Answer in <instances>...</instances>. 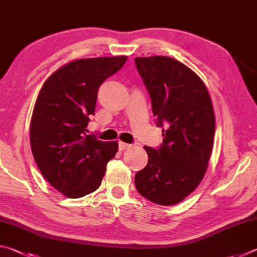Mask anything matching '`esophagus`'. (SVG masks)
Returning a JSON list of instances; mask_svg holds the SVG:
<instances>
[{
  "instance_id": "esophagus-1",
  "label": "esophagus",
  "mask_w": 257,
  "mask_h": 257,
  "mask_svg": "<svg viewBox=\"0 0 257 257\" xmlns=\"http://www.w3.org/2000/svg\"><path fill=\"white\" fill-rule=\"evenodd\" d=\"M132 147V145L130 144H127V143H123V142H119V149L121 151H124V150H128Z\"/></svg>"
}]
</instances>
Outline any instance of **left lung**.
Listing matches in <instances>:
<instances>
[{
    "label": "left lung",
    "instance_id": "obj_1",
    "mask_svg": "<svg viewBox=\"0 0 257 257\" xmlns=\"http://www.w3.org/2000/svg\"><path fill=\"white\" fill-rule=\"evenodd\" d=\"M147 88L156 124L162 127L159 149L145 146L149 162L135 176L138 193L159 205H175L196 189L210 161L215 118L203 80L169 56L135 59Z\"/></svg>",
    "mask_w": 257,
    "mask_h": 257
}]
</instances>
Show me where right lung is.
Returning a JSON list of instances; mask_svg holds the SVG:
<instances>
[{"label": "right lung", "mask_w": 257, "mask_h": 257, "mask_svg": "<svg viewBox=\"0 0 257 257\" xmlns=\"http://www.w3.org/2000/svg\"><path fill=\"white\" fill-rule=\"evenodd\" d=\"M127 56L80 59L47 78L30 122V147L43 177L69 198L96 190L106 164L118 152L116 142L87 135L99 86L122 68Z\"/></svg>", "instance_id": "1"}]
</instances>
